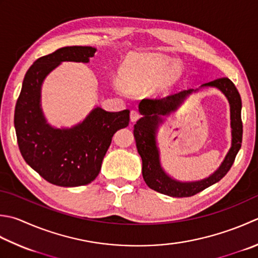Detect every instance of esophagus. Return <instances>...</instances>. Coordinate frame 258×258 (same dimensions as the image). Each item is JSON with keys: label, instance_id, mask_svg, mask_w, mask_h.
Listing matches in <instances>:
<instances>
[{"label": "esophagus", "instance_id": "1", "mask_svg": "<svg viewBox=\"0 0 258 258\" xmlns=\"http://www.w3.org/2000/svg\"><path fill=\"white\" fill-rule=\"evenodd\" d=\"M141 118V114L138 112V110L133 109L132 112H131V122L135 123L136 120H139Z\"/></svg>", "mask_w": 258, "mask_h": 258}]
</instances>
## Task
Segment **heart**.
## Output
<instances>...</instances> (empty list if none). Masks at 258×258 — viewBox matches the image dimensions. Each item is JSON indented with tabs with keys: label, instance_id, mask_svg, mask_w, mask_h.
Here are the masks:
<instances>
[{
	"label": "heart",
	"instance_id": "1",
	"mask_svg": "<svg viewBox=\"0 0 258 258\" xmlns=\"http://www.w3.org/2000/svg\"><path fill=\"white\" fill-rule=\"evenodd\" d=\"M179 75V68L173 66L170 58L154 53H138L126 59L120 68L122 82L116 79L114 84L118 89H123V85L130 89H142L156 83L160 87H168Z\"/></svg>",
	"mask_w": 258,
	"mask_h": 258
}]
</instances>
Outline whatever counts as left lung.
<instances>
[{
  "mask_svg": "<svg viewBox=\"0 0 258 258\" xmlns=\"http://www.w3.org/2000/svg\"><path fill=\"white\" fill-rule=\"evenodd\" d=\"M208 86L220 89L225 94L230 105V124L233 140H231V148L228 154L226 155L224 162L209 178L196 181V182H180V181H175L166 175L160 165L159 151L155 143L156 128H158V124L162 122L161 115H166L171 110H173L186 95L194 92V89L182 90V92L161 99L144 98L139 105L140 113L143 115V117L139 119L134 125L133 133L138 152L142 158L143 179L149 188L170 197L184 198V197H191L199 194L200 191L218 182L230 170L241 146V141H243L240 95L234 83L227 77L206 83L201 87H208Z\"/></svg>",
  "mask_w": 258,
  "mask_h": 258,
  "instance_id": "obj_1",
  "label": "left lung"
}]
</instances>
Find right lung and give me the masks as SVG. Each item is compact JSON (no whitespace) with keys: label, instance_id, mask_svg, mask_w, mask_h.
<instances>
[{"label":"right lung","instance_id":"1","mask_svg":"<svg viewBox=\"0 0 258 258\" xmlns=\"http://www.w3.org/2000/svg\"><path fill=\"white\" fill-rule=\"evenodd\" d=\"M93 47H63L35 60L24 76L14 110V127L23 159L48 181L59 186L92 182L100 171L116 131L130 123V110H92L83 123L72 128H53L40 107L43 79L62 61L88 62Z\"/></svg>","mask_w":258,"mask_h":258}]
</instances>
